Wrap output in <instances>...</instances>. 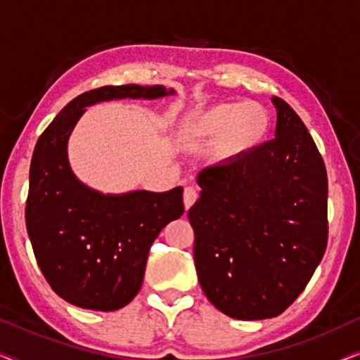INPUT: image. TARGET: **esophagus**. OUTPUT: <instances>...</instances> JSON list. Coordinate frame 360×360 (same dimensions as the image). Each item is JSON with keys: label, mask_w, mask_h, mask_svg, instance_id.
Instances as JSON below:
<instances>
[{"label": "esophagus", "mask_w": 360, "mask_h": 360, "mask_svg": "<svg viewBox=\"0 0 360 360\" xmlns=\"http://www.w3.org/2000/svg\"><path fill=\"white\" fill-rule=\"evenodd\" d=\"M196 198H198V191H196L193 186H186L184 191V203H185V210H190V206L195 203Z\"/></svg>", "instance_id": "34e87169"}]
</instances>
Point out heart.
<instances>
[{"instance_id":"heart-1","label":"heart","mask_w":360,"mask_h":360,"mask_svg":"<svg viewBox=\"0 0 360 360\" xmlns=\"http://www.w3.org/2000/svg\"><path fill=\"white\" fill-rule=\"evenodd\" d=\"M270 127V116L259 103L226 101L191 112L181 132L193 141H216L221 157H239L254 149Z\"/></svg>"}]
</instances>
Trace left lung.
<instances>
[{
	"instance_id": "obj_1",
	"label": "left lung",
	"mask_w": 360,
	"mask_h": 360,
	"mask_svg": "<svg viewBox=\"0 0 360 360\" xmlns=\"http://www.w3.org/2000/svg\"><path fill=\"white\" fill-rule=\"evenodd\" d=\"M272 141L198 174L188 210L206 298L234 319L283 313L303 292L328 244V175L300 116L274 96Z\"/></svg>"
}]
</instances>
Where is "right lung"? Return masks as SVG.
Masks as SVG:
<instances>
[{"label":"right lung","instance_id":"right-lung-1","mask_svg":"<svg viewBox=\"0 0 360 360\" xmlns=\"http://www.w3.org/2000/svg\"><path fill=\"white\" fill-rule=\"evenodd\" d=\"M162 85L101 86L72 100L39 137L29 172L26 228L53 292L95 311L126 307L141 290L157 236L184 214V188L103 195L82 184L67 144L86 106L124 98L174 95Z\"/></svg>","mask_w":360,"mask_h":360}]
</instances>
